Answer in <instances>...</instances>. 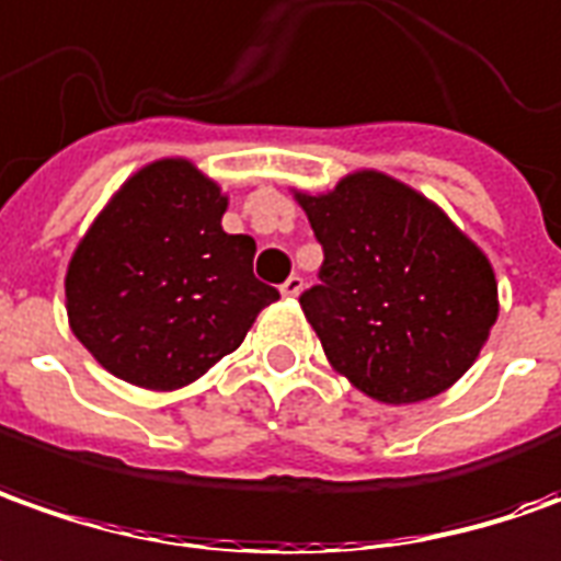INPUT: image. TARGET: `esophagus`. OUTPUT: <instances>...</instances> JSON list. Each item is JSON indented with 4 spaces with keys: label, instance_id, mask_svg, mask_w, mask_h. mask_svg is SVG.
Instances as JSON below:
<instances>
[{
    "label": "esophagus",
    "instance_id": "1",
    "mask_svg": "<svg viewBox=\"0 0 561 561\" xmlns=\"http://www.w3.org/2000/svg\"><path fill=\"white\" fill-rule=\"evenodd\" d=\"M302 287H305L302 277H299V274H293V277H287V280L280 284V293H284L287 299H296V296L302 293Z\"/></svg>",
    "mask_w": 561,
    "mask_h": 561
}]
</instances>
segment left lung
<instances>
[{"instance_id":"1","label":"left lung","mask_w":561,"mask_h":561,"mask_svg":"<svg viewBox=\"0 0 561 561\" xmlns=\"http://www.w3.org/2000/svg\"><path fill=\"white\" fill-rule=\"evenodd\" d=\"M293 198L323 247L320 284L299 305L332 369L388 405L449 391L497 320L489 256L443 207L381 170Z\"/></svg>"}]
</instances>
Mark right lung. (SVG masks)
<instances>
[{"instance_id":"1","label":"right lung","mask_w":561,"mask_h":561,"mask_svg":"<svg viewBox=\"0 0 561 561\" xmlns=\"http://www.w3.org/2000/svg\"><path fill=\"white\" fill-rule=\"evenodd\" d=\"M229 195L188 158L127 176L67 268L69 330L103 369L176 391L241 347L280 293L253 277L256 241L222 231Z\"/></svg>"}]
</instances>
